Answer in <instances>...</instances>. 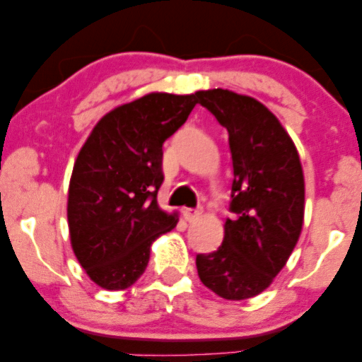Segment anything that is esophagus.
Instances as JSON below:
<instances>
[{"instance_id": "1", "label": "esophagus", "mask_w": 362, "mask_h": 362, "mask_svg": "<svg viewBox=\"0 0 362 362\" xmlns=\"http://www.w3.org/2000/svg\"><path fill=\"white\" fill-rule=\"evenodd\" d=\"M182 213H184V218L187 219V221H194V219L199 218V214H201V211L190 209V207H185V209L182 211Z\"/></svg>"}]
</instances>
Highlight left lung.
I'll return each instance as SVG.
<instances>
[{
  "label": "left lung",
  "mask_w": 362,
  "mask_h": 362,
  "mask_svg": "<svg viewBox=\"0 0 362 362\" xmlns=\"http://www.w3.org/2000/svg\"><path fill=\"white\" fill-rule=\"evenodd\" d=\"M228 131L233 184L221 247L195 257L202 284L240 301L267 289L296 247L305 214L300 155L276 115L230 90L197 91Z\"/></svg>",
  "instance_id": "left-lung-1"
}]
</instances>
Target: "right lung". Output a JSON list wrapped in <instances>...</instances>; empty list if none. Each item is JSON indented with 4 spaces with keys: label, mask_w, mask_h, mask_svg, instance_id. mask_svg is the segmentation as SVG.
<instances>
[{
    "label": "right lung",
    "mask_w": 362,
    "mask_h": 362,
    "mask_svg": "<svg viewBox=\"0 0 362 362\" xmlns=\"http://www.w3.org/2000/svg\"><path fill=\"white\" fill-rule=\"evenodd\" d=\"M197 95L149 93L103 115L83 144L68 194L73 252L103 289L134 284L149 247L177 226L158 207L163 143L185 124Z\"/></svg>",
    "instance_id": "1"
}]
</instances>
